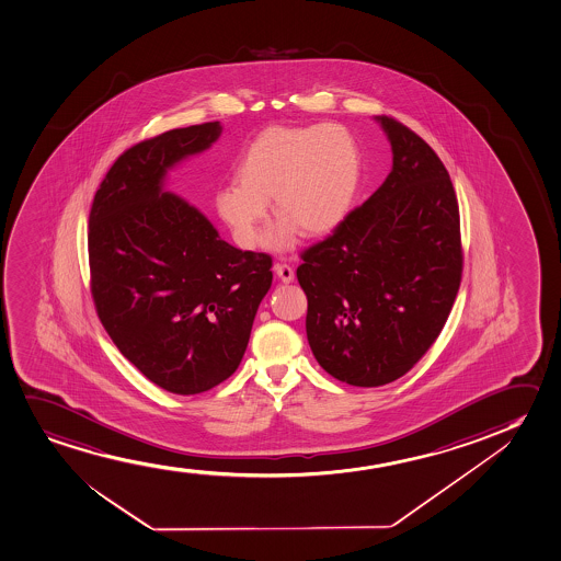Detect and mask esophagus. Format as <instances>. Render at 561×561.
I'll return each mask as SVG.
<instances>
[{"instance_id": "obj_1", "label": "esophagus", "mask_w": 561, "mask_h": 561, "mask_svg": "<svg viewBox=\"0 0 561 561\" xmlns=\"http://www.w3.org/2000/svg\"><path fill=\"white\" fill-rule=\"evenodd\" d=\"M276 274L284 284H291L293 279H295V270H293L291 264H287V262L276 264Z\"/></svg>"}]
</instances>
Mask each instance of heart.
<instances>
[{"label":"heart","mask_w":561,"mask_h":561,"mask_svg":"<svg viewBox=\"0 0 561 561\" xmlns=\"http://www.w3.org/2000/svg\"><path fill=\"white\" fill-rule=\"evenodd\" d=\"M362 153L341 124L272 125L233 163V181L215 194L220 219L241 248L253 249L272 197L282 215L270 230L272 248L291 245L297 232L318 236L341 225L356 197Z\"/></svg>","instance_id":"obj_1"}]
</instances>
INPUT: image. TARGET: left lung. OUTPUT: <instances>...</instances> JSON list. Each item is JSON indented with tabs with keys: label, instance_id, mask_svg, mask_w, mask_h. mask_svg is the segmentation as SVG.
<instances>
[{
	"label": "left lung",
	"instance_id": "8db88e82",
	"mask_svg": "<svg viewBox=\"0 0 561 561\" xmlns=\"http://www.w3.org/2000/svg\"><path fill=\"white\" fill-rule=\"evenodd\" d=\"M393 165L333 233L300 253L306 336L346 385H388L415 367L451 313L462 279L460 213L437 153L396 117H377Z\"/></svg>",
	"mask_w": 561,
	"mask_h": 561
}]
</instances>
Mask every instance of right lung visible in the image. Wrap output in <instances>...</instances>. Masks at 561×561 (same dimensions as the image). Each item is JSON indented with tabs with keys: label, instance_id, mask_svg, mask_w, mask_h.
I'll use <instances>...</instances> for the list:
<instances>
[{
	"label": "right lung",
	"instance_id": "1",
	"mask_svg": "<svg viewBox=\"0 0 561 561\" xmlns=\"http://www.w3.org/2000/svg\"><path fill=\"white\" fill-rule=\"evenodd\" d=\"M219 135V122H209L133 145L89 213L91 297L102 328L146 379L179 396L233 375L272 285V256L232 248L202 213L161 190L173 163Z\"/></svg>",
	"mask_w": 561,
	"mask_h": 561
}]
</instances>
